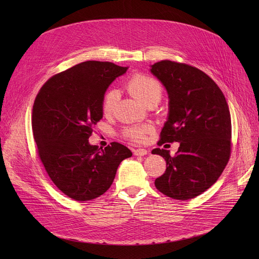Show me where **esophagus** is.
<instances>
[{
    "label": "esophagus",
    "mask_w": 259,
    "mask_h": 259,
    "mask_svg": "<svg viewBox=\"0 0 259 259\" xmlns=\"http://www.w3.org/2000/svg\"><path fill=\"white\" fill-rule=\"evenodd\" d=\"M148 153V151L146 149H137V150H134V155L137 156H144Z\"/></svg>",
    "instance_id": "34e87169"
}]
</instances>
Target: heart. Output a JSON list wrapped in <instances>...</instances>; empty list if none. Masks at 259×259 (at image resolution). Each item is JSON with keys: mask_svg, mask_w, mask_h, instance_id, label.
I'll return each instance as SVG.
<instances>
[{"mask_svg": "<svg viewBox=\"0 0 259 259\" xmlns=\"http://www.w3.org/2000/svg\"><path fill=\"white\" fill-rule=\"evenodd\" d=\"M128 91L133 97L145 104L146 106L150 104H157L162 95V88L155 78L145 75H135L127 84ZM118 101V92L116 90H110L104 98L103 101V112L105 114H110ZM153 131V126L146 124L142 126L130 127L125 130V135L133 142H143L147 133Z\"/></svg>", "mask_w": 259, "mask_h": 259, "instance_id": "heart-1", "label": "heart"}]
</instances>
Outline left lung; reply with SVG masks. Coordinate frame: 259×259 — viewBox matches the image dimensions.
I'll use <instances>...</instances> for the list:
<instances>
[{
  "label": "left lung",
  "instance_id": "1",
  "mask_svg": "<svg viewBox=\"0 0 259 259\" xmlns=\"http://www.w3.org/2000/svg\"><path fill=\"white\" fill-rule=\"evenodd\" d=\"M167 90L169 111L159 144L180 143L174 156L165 149L152 154L165 158L167 169L155 187L171 198L186 200L209 189L221 176L231 152V115L215 81L195 67L171 61L150 66Z\"/></svg>",
  "mask_w": 259,
  "mask_h": 259
}]
</instances>
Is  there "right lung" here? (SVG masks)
Segmentation results:
<instances>
[{
  "instance_id": "right-lung-1",
  "label": "right lung",
  "mask_w": 259,
  "mask_h": 259,
  "mask_svg": "<svg viewBox=\"0 0 259 259\" xmlns=\"http://www.w3.org/2000/svg\"><path fill=\"white\" fill-rule=\"evenodd\" d=\"M126 71L113 63L83 62L49 78L36 95L31 124L39 158L54 185L72 199L104 194L120 162L132 156L119 143L102 149L88 141L103 118L108 87Z\"/></svg>"
}]
</instances>
